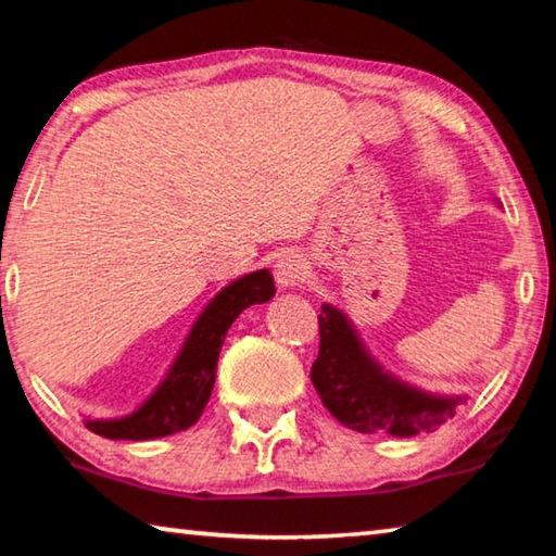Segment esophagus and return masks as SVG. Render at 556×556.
Listing matches in <instances>:
<instances>
[{"mask_svg": "<svg viewBox=\"0 0 556 556\" xmlns=\"http://www.w3.org/2000/svg\"><path fill=\"white\" fill-rule=\"evenodd\" d=\"M306 269L308 267H306L304 255H299V252H287V255H281L275 265L277 285L281 289H291V287L301 285L306 277Z\"/></svg>", "mask_w": 556, "mask_h": 556, "instance_id": "1", "label": "esophagus"}]
</instances>
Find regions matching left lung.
<instances>
[{"instance_id":"obj_1","label":"left lung","mask_w":556,"mask_h":556,"mask_svg":"<svg viewBox=\"0 0 556 556\" xmlns=\"http://www.w3.org/2000/svg\"><path fill=\"white\" fill-rule=\"evenodd\" d=\"M321 348L312 368V382L324 407L361 434L388 431L392 437H417L456 414L466 394H431L382 368L351 318L333 304L318 314Z\"/></svg>"}]
</instances>
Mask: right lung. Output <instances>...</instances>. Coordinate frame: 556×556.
<instances>
[{
    "mask_svg": "<svg viewBox=\"0 0 556 556\" xmlns=\"http://www.w3.org/2000/svg\"><path fill=\"white\" fill-rule=\"evenodd\" d=\"M275 291L269 269L250 271L223 287L193 321L181 351L176 353L154 392L125 417H86L83 419L86 427L105 439L125 441L162 439L193 427L211 400L215 368H218V355L228 328L244 308L265 304L275 296Z\"/></svg>",
    "mask_w": 556,
    "mask_h": 556,
    "instance_id": "1",
    "label": "right lung"
}]
</instances>
